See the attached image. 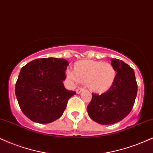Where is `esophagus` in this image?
Returning <instances> with one entry per match:
<instances>
[{"label": "esophagus", "mask_w": 153, "mask_h": 153, "mask_svg": "<svg viewBox=\"0 0 153 153\" xmlns=\"http://www.w3.org/2000/svg\"><path fill=\"white\" fill-rule=\"evenodd\" d=\"M84 89H85L84 88H78V89L76 90V93H78V94H79V93H81V92H82V91H83Z\"/></svg>", "instance_id": "1"}]
</instances>
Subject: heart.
Returning a JSON list of instances; mask_svg holds the SVG:
<instances>
[{
  "mask_svg": "<svg viewBox=\"0 0 153 153\" xmlns=\"http://www.w3.org/2000/svg\"><path fill=\"white\" fill-rule=\"evenodd\" d=\"M66 75L71 81L87 82L93 91L102 93L111 87L116 77L115 68L110 62L82 60L75 65V71L68 70Z\"/></svg>",
  "mask_w": 153,
  "mask_h": 153,
  "instance_id": "1",
  "label": "heart"
}]
</instances>
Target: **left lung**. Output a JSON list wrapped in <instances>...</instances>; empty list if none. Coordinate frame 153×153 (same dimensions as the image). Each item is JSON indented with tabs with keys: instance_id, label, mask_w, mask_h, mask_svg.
Here are the masks:
<instances>
[{
	"instance_id": "1",
	"label": "left lung",
	"mask_w": 153,
	"mask_h": 153,
	"mask_svg": "<svg viewBox=\"0 0 153 153\" xmlns=\"http://www.w3.org/2000/svg\"><path fill=\"white\" fill-rule=\"evenodd\" d=\"M117 72L113 84L101 95L93 93L87 107L89 117L101 125H110L124 119L130 113L137 96V85L134 70L119 59H111Z\"/></svg>"
}]
</instances>
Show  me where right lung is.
Returning <instances> with one entry per match:
<instances>
[{
	"label": "right lung",
	"mask_w": 153,
	"mask_h": 153,
	"mask_svg": "<svg viewBox=\"0 0 153 153\" xmlns=\"http://www.w3.org/2000/svg\"><path fill=\"white\" fill-rule=\"evenodd\" d=\"M68 62L63 58H39L22 68L15 92L25 115L38 123H50L62 116L75 91L64 86Z\"/></svg>",
	"instance_id": "obj_1"
}]
</instances>
